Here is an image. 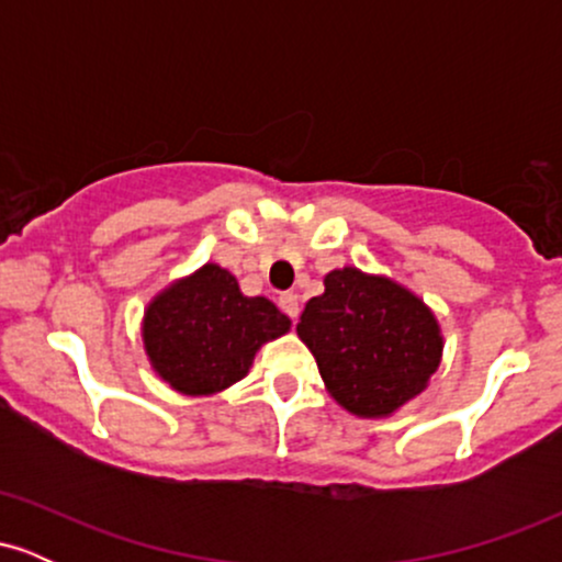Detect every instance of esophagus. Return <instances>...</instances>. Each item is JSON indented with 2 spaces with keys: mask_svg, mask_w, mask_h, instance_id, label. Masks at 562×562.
<instances>
[{
  "mask_svg": "<svg viewBox=\"0 0 562 562\" xmlns=\"http://www.w3.org/2000/svg\"><path fill=\"white\" fill-rule=\"evenodd\" d=\"M280 308H282V314H288L290 319L299 317V312H301L299 295H295V293H282L280 295Z\"/></svg>",
  "mask_w": 562,
  "mask_h": 562,
  "instance_id": "34e87169",
  "label": "esophagus"
}]
</instances>
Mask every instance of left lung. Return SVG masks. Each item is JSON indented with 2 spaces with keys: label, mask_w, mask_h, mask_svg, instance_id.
<instances>
[{
  "label": "left lung",
  "mask_w": 562,
  "mask_h": 562,
  "mask_svg": "<svg viewBox=\"0 0 562 562\" xmlns=\"http://www.w3.org/2000/svg\"><path fill=\"white\" fill-rule=\"evenodd\" d=\"M295 330L335 402L359 417L391 415L441 362L430 308L396 282L351 267L325 277V293L306 303Z\"/></svg>",
  "instance_id": "8db88e82"
}]
</instances>
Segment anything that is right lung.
<instances>
[{
	"instance_id": "1",
	"label": "right lung",
	"mask_w": 562,
	"mask_h": 562,
	"mask_svg": "<svg viewBox=\"0 0 562 562\" xmlns=\"http://www.w3.org/2000/svg\"><path fill=\"white\" fill-rule=\"evenodd\" d=\"M288 330L272 301L248 299L227 269L205 263L147 306L142 335L158 375L200 396L245 378L259 346Z\"/></svg>"
}]
</instances>
